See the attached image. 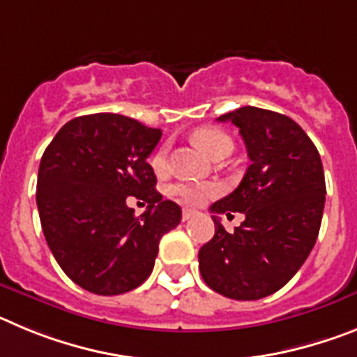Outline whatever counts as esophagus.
<instances>
[{
  "instance_id": "esophagus-1",
  "label": "esophagus",
  "mask_w": 357,
  "mask_h": 357,
  "mask_svg": "<svg viewBox=\"0 0 357 357\" xmlns=\"http://www.w3.org/2000/svg\"><path fill=\"white\" fill-rule=\"evenodd\" d=\"M197 211L195 209H184L182 211V220H184V222H188V220H191V218L193 216H197Z\"/></svg>"
}]
</instances>
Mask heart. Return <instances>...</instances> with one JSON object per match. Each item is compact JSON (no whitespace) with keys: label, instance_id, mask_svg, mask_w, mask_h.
Here are the masks:
<instances>
[{"label":"heart","instance_id":"b5f03b06","mask_svg":"<svg viewBox=\"0 0 357 357\" xmlns=\"http://www.w3.org/2000/svg\"><path fill=\"white\" fill-rule=\"evenodd\" d=\"M193 141L206 151L207 155L216 159L223 151L232 150V139L225 132L218 130V128H200L193 134ZM168 153L169 146L162 144L155 150L151 155V168L157 173H164L168 168ZM173 197H176L182 204L188 206H200L211 197H216L220 193V185L214 182H206V184H178L172 189Z\"/></svg>","mask_w":357,"mask_h":357}]
</instances>
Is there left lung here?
Segmentation results:
<instances>
[{"mask_svg": "<svg viewBox=\"0 0 357 357\" xmlns=\"http://www.w3.org/2000/svg\"><path fill=\"white\" fill-rule=\"evenodd\" d=\"M239 128L250 166L241 184L211 206L214 238L198 252L202 279L234 301L272 295L298 272L320 230L326 178L313 141L291 118L257 107L223 114ZM243 212L232 235L218 213Z\"/></svg>", "mask_w": 357, "mask_h": 357, "instance_id": "obj_1", "label": "left lung"}]
</instances>
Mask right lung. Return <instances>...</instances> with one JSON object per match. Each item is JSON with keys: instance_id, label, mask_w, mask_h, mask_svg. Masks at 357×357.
Masks as SVG:
<instances>
[{"instance_id": "add662e5", "label": "right lung", "mask_w": 357, "mask_h": 357, "mask_svg": "<svg viewBox=\"0 0 357 357\" xmlns=\"http://www.w3.org/2000/svg\"><path fill=\"white\" fill-rule=\"evenodd\" d=\"M162 132L121 114L80 116L56 132L37 176L40 225L66 275L96 295H121L150 277L159 241L182 220L155 191L148 157ZM128 196L151 204L141 217Z\"/></svg>"}]
</instances>
